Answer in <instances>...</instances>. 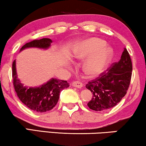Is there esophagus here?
<instances>
[{
    "label": "esophagus",
    "mask_w": 146,
    "mask_h": 146,
    "mask_svg": "<svg viewBox=\"0 0 146 146\" xmlns=\"http://www.w3.org/2000/svg\"><path fill=\"white\" fill-rule=\"evenodd\" d=\"M72 86L76 87V88H80L83 86L82 83L80 82H79V81L73 82L72 83Z\"/></svg>",
    "instance_id": "obj_1"
}]
</instances>
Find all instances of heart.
<instances>
[{
	"mask_svg": "<svg viewBox=\"0 0 146 146\" xmlns=\"http://www.w3.org/2000/svg\"><path fill=\"white\" fill-rule=\"evenodd\" d=\"M113 50L106 46V42L98 38H90L78 44L74 57L84 60V71L89 76H97L103 72L110 63Z\"/></svg>",
	"mask_w": 146,
	"mask_h": 146,
	"instance_id": "obj_1",
	"label": "heart"
}]
</instances>
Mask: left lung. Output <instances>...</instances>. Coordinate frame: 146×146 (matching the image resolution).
Returning a JSON list of instances; mask_svg holds the SVG:
<instances>
[{
	"mask_svg": "<svg viewBox=\"0 0 146 146\" xmlns=\"http://www.w3.org/2000/svg\"><path fill=\"white\" fill-rule=\"evenodd\" d=\"M131 73V58L125 48L117 62L113 63L104 72L86 85L93 94L88 106L92 110L104 111L116 106L126 94Z\"/></svg>",
	"mask_w": 146,
	"mask_h": 146,
	"instance_id": "left-lung-1",
	"label": "left lung"
}]
</instances>
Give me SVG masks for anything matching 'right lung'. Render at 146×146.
Returning a JSON list of instances; mask_svg holds the SVG:
<instances>
[{"label":"right lung","instance_id":"obj_1","mask_svg":"<svg viewBox=\"0 0 146 146\" xmlns=\"http://www.w3.org/2000/svg\"><path fill=\"white\" fill-rule=\"evenodd\" d=\"M52 42V41L50 38L34 40L25 44L20 51L28 48L47 49L50 46ZM13 79L15 92L20 100L32 110L40 113L52 109L58 101L60 92L69 87L67 81L56 78H52L39 87L24 86L17 78L15 60L13 63Z\"/></svg>","mask_w":146,"mask_h":146}]
</instances>
